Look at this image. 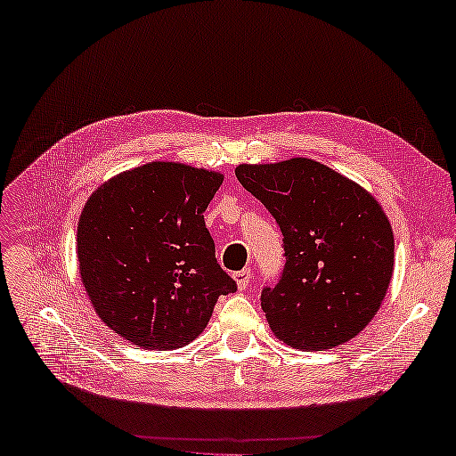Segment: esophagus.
<instances>
[{
  "instance_id": "obj_1",
  "label": "esophagus",
  "mask_w": 456,
  "mask_h": 456,
  "mask_svg": "<svg viewBox=\"0 0 456 456\" xmlns=\"http://www.w3.org/2000/svg\"><path fill=\"white\" fill-rule=\"evenodd\" d=\"M236 279V284H238V290H246L248 284H249V279H251V269H241L234 274Z\"/></svg>"
}]
</instances>
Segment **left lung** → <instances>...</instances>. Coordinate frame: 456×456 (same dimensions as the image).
I'll return each instance as SVG.
<instances>
[{"mask_svg":"<svg viewBox=\"0 0 456 456\" xmlns=\"http://www.w3.org/2000/svg\"><path fill=\"white\" fill-rule=\"evenodd\" d=\"M236 177L284 236L281 281L261 292L274 337L299 350L356 337L379 312L393 276L395 238L383 207L312 159L240 164Z\"/></svg>","mask_w":456,"mask_h":456,"instance_id":"1","label":"left lung"}]
</instances>
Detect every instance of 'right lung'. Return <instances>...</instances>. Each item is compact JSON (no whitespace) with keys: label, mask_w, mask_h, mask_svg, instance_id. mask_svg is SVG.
<instances>
[{"label":"right lung","mask_w":456,"mask_h":456,"mask_svg":"<svg viewBox=\"0 0 456 456\" xmlns=\"http://www.w3.org/2000/svg\"><path fill=\"white\" fill-rule=\"evenodd\" d=\"M220 172L180 162L126 170L88 197L77 259L96 315L147 350L190 344L236 282L216 263L203 213Z\"/></svg>","instance_id":"obj_1"}]
</instances>
